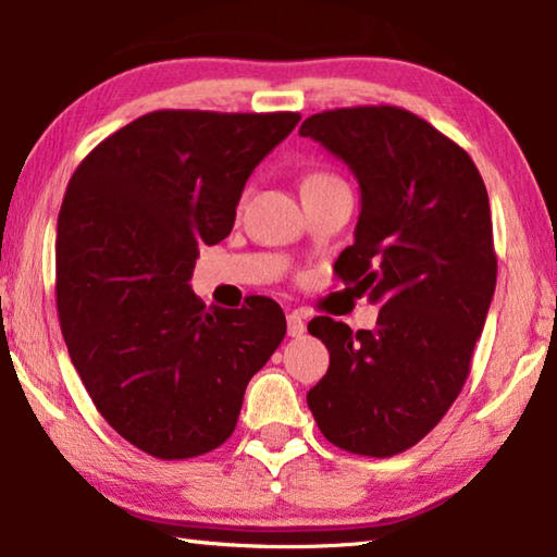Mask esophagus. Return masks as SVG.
<instances>
[{"label": "esophagus", "instance_id": "1", "mask_svg": "<svg viewBox=\"0 0 557 557\" xmlns=\"http://www.w3.org/2000/svg\"><path fill=\"white\" fill-rule=\"evenodd\" d=\"M305 332H307L305 317H301V312H292V314L287 317V334H289V336H301Z\"/></svg>", "mask_w": 557, "mask_h": 557}]
</instances>
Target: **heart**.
Masks as SVG:
<instances>
[{
  "mask_svg": "<svg viewBox=\"0 0 557 557\" xmlns=\"http://www.w3.org/2000/svg\"><path fill=\"white\" fill-rule=\"evenodd\" d=\"M334 184H342V182H338V176H334V174L309 172L305 176V182H301V191H312V188H326V186H334Z\"/></svg>",
  "mask_w": 557,
  "mask_h": 557,
  "instance_id": "b5f03b06",
  "label": "heart"
}]
</instances>
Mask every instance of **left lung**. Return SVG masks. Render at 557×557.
I'll list each match as a JSON object with an SVG mask.
<instances>
[{
	"mask_svg": "<svg viewBox=\"0 0 557 557\" xmlns=\"http://www.w3.org/2000/svg\"><path fill=\"white\" fill-rule=\"evenodd\" d=\"M299 135L344 159L361 186L354 245L334 272L383 305L375 329L309 322L329 371L307 405L332 445L393 457L445 418L469 375L496 287L484 178L465 149L395 106L317 112Z\"/></svg>",
	"mask_w": 557,
	"mask_h": 557,
	"instance_id": "left-lung-1",
	"label": "left lung"
}]
</instances>
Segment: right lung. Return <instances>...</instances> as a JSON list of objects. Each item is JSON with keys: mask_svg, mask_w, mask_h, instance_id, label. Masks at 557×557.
I'll return each instance as SVG.
<instances>
[{"mask_svg": "<svg viewBox=\"0 0 557 557\" xmlns=\"http://www.w3.org/2000/svg\"><path fill=\"white\" fill-rule=\"evenodd\" d=\"M299 112L157 110L83 159L55 238V307L71 361L108 425L157 459L233 435L248 381L275 354L285 314L194 295L199 245L231 233L243 186Z\"/></svg>", "mask_w": 557, "mask_h": 557, "instance_id": "add662e5", "label": "right lung"}]
</instances>
